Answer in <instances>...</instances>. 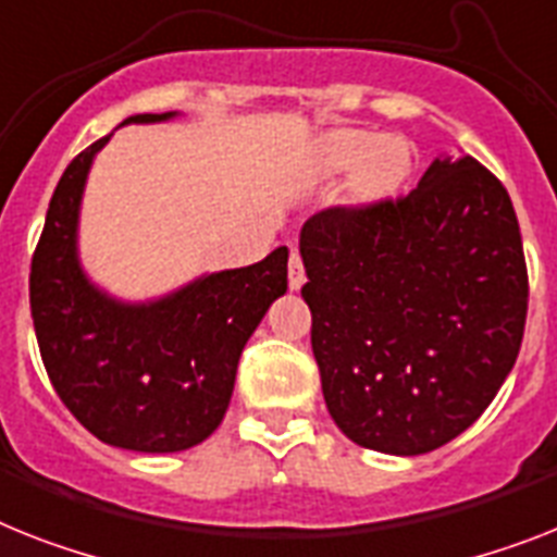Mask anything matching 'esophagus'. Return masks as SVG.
Listing matches in <instances>:
<instances>
[{"mask_svg":"<svg viewBox=\"0 0 557 557\" xmlns=\"http://www.w3.org/2000/svg\"><path fill=\"white\" fill-rule=\"evenodd\" d=\"M287 282H289V289H301V284H305V264H301V256H298V250L289 252Z\"/></svg>","mask_w":557,"mask_h":557,"instance_id":"esophagus-1","label":"esophagus"}]
</instances>
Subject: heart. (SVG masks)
Listing matches in <instances>:
<instances>
[{
    "label": "heart",
    "instance_id": "1",
    "mask_svg": "<svg viewBox=\"0 0 557 557\" xmlns=\"http://www.w3.org/2000/svg\"><path fill=\"white\" fill-rule=\"evenodd\" d=\"M321 164L327 173L356 170V190L361 196H381L407 176L410 145L401 136L338 131L321 147Z\"/></svg>",
    "mask_w": 557,
    "mask_h": 557
}]
</instances>
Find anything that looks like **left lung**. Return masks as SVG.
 <instances>
[{
	"mask_svg": "<svg viewBox=\"0 0 557 557\" xmlns=\"http://www.w3.org/2000/svg\"><path fill=\"white\" fill-rule=\"evenodd\" d=\"M324 401L358 447L424 455L478 421L527 324L516 210L472 156H441L401 199L301 227Z\"/></svg>",
	"mask_w": 557,
	"mask_h": 557,
	"instance_id": "obj_1",
	"label": "left lung"
}]
</instances>
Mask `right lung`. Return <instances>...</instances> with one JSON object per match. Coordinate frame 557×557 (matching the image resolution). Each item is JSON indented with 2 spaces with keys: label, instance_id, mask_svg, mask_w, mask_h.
<instances>
[{
  "label": "right lung",
  "instance_id": "add662e5",
  "mask_svg": "<svg viewBox=\"0 0 557 557\" xmlns=\"http://www.w3.org/2000/svg\"><path fill=\"white\" fill-rule=\"evenodd\" d=\"M176 116L139 113L122 124ZM108 141L82 150L50 199L30 261L36 342L53 389L96 438L133 453H182L222 424L247 338L287 293V247L250 268L199 275L162 298L110 296L79 259L87 173Z\"/></svg>",
  "mask_w": 557,
  "mask_h": 557
}]
</instances>
